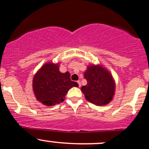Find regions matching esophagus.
<instances>
[{
    "mask_svg": "<svg viewBox=\"0 0 149 149\" xmlns=\"http://www.w3.org/2000/svg\"><path fill=\"white\" fill-rule=\"evenodd\" d=\"M77 83H78V84H79V87H81V82H80V81H77Z\"/></svg>",
    "mask_w": 149,
    "mask_h": 149,
    "instance_id": "34e87169",
    "label": "esophagus"
}]
</instances>
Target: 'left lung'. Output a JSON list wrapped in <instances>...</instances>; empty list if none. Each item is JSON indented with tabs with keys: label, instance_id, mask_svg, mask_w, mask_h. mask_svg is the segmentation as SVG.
I'll return each mask as SVG.
<instances>
[{
	"label": "left lung",
	"instance_id": "left-lung-1",
	"mask_svg": "<svg viewBox=\"0 0 149 149\" xmlns=\"http://www.w3.org/2000/svg\"><path fill=\"white\" fill-rule=\"evenodd\" d=\"M87 84L81 87V91L89 102L96 106H104L113 99L116 84L110 72L101 65L87 67L84 73Z\"/></svg>",
	"mask_w": 149,
	"mask_h": 149
}]
</instances>
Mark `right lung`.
<instances>
[{
    "instance_id": "1",
    "label": "right lung",
    "mask_w": 149,
    "mask_h": 149,
    "mask_svg": "<svg viewBox=\"0 0 149 149\" xmlns=\"http://www.w3.org/2000/svg\"><path fill=\"white\" fill-rule=\"evenodd\" d=\"M79 86L70 80L69 72L61 73L58 63H45L35 74L33 90L38 101L48 106L63 102L68 90Z\"/></svg>"
}]
</instances>
